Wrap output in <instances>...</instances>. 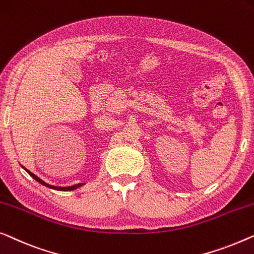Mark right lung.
Listing matches in <instances>:
<instances>
[{"instance_id": "1", "label": "right lung", "mask_w": 254, "mask_h": 254, "mask_svg": "<svg viewBox=\"0 0 254 254\" xmlns=\"http://www.w3.org/2000/svg\"><path fill=\"white\" fill-rule=\"evenodd\" d=\"M25 171H26L29 175L32 176L33 179L35 180V181H38L39 183H41L42 186H45V187H48V188H50V189H55V190H60V191H69V190H75L76 188H79V187H81V186H83L84 183H79V185H74V186H71V187H55V186H50V185H48V183H46L45 181H43V180H41L40 178H38V176H36L35 174H33L32 172H29L28 170H26V168L25 167H23Z\"/></svg>"}]
</instances>
